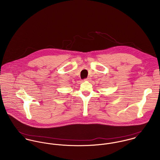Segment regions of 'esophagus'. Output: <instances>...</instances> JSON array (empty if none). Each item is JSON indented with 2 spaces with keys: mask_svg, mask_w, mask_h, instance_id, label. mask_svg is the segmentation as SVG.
I'll use <instances>...</instances> for the list:
<instances>
[{
  "mask_svg": "<svg viewBox=\"0 0 160 160\" xmlns=\"http://www.w3.org/2000/svg\"><path fill=\"white\" fill-rule=\"evenodd\" d=\"M91 79V78L90 77H88V78H86V79H85V80H86V81H90Z\"/></svg>",
  "mask_w": 160,
  "mask_h": 160,
  "instance_id": "esophagus-1",
  "label": "esophagus"
}]
</instances>
